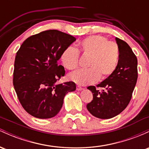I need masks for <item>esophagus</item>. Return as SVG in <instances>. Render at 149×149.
Masks as SVG:
<instances>
[{
    "label": "esophagus",
    "mask_w": 149,
    "mask_h": 149,
    "mask_svg": "<svg viewBox=\"0 0 149 149\" xmlns=\"http://www.w3.org/2000/svg\"><path fill=\"white\" fill-rule=\"evenodd\" d=\"M76 90H78V91H81V90H83V88H81V87H80V86H77L76 87Z\"/></svg>",
    "instance_id": "esophagus-1"
}]
</instances>
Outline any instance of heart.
<instances>
[{
    "instance_id": "1",
    "label": "heart",
    "mask_w": 149,
    "mask_h": 149,
    "mask_svg": "<svg viewBox=\"0 0 149 149\" xmlns=\"http://www.w3.org/2000/svg\"><path fill=\"white\" fill-rule=\"evenodd\" d=\"M82 54L89 57L88 69L77 70L68 75V79L80 85L95 83L106 79L115 71L120 58L119 47L116 42H109L102 36H90L79 42ZM79 52L73 46L63 50L60 56L61 64L66 69L73 70L78 66Z\"/></svg>"
}]
</instances>
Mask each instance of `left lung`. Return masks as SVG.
Instances as JSON below:
<instances>
[{"label": "left lung", "mask_w": 149, "mask_h": 149, "mask_svg": "<svg viewBox=\"0 0 149 149\" xmlns=\"http://www.w3.org/2000/svg\"><path fill=\"white\" fill-rule=\"evenodd\" d=\"M120 58L117 67L110 76L95 86L88 87L93 93V100L87 104L92 116L109 119L120 113L130 102L137 80V59L131 47L124 40L116 38Z\"/></svg>", "instance_id": "1"}]
</instances>
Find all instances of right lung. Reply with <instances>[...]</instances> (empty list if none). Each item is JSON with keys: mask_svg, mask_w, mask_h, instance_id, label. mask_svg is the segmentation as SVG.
<instances>
[{"mask_svg": "<svg viewBox=\"0 0 149 149\" xmlns=\"http://www.w3.org/2000/svg\"><path fill=\"white\" fill-rule=\"evenodd\" d=\"M76 38L57 30L31 36L22 44L15 57L13 85L24 110L33 117L55 116L65 95L76 90L72 81L57 84L64 76V66L58 64L63 50Z\"/></svg>", "mask_w": 149, "mask_h": 149, "instance_id": "obj_1", "label": "right lung"}]
</instances>
